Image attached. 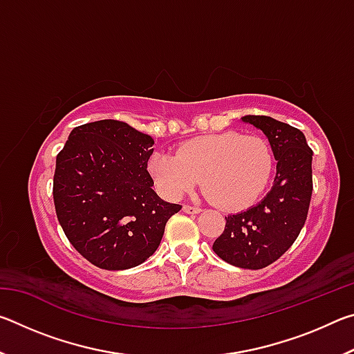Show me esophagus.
Masks as SVG:
<instances>
[{
	"mask_svg": "<svg viewBox=\"0 0 354 354\" xmlns=\"http://www.w3.org/2000/svg\"><path fill=\"white\" fill-rule=\"evenodd\" d=\"M183 211H184L185 214H198V212H201V209L196 207V206L184 205V206H183Z\"/></svg>",
	"mask_w": 354,
	"mask_h": 354,
	"instance_id": "obj_1",
	"label": "esophagus"
}]
</instances>
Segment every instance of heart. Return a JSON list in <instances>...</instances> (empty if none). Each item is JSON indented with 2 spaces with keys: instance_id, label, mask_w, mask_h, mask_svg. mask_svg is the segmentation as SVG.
<instances>
[{
  "instance_id": "obj_1",
  "label": "heart",
  "mask_w": 354,
  "mask_h": 354,
  "mask_svg": "<svg viewBox=\"0 0 354 354\" xmlns=\"http://www.w3.org/2000/svg\"><path fill=\"white\" fill-rule=\"evenodd\" d=\"M274 169L273 149L261 136L236 131L205 134L185 140L176 154L156 151L148 162L158 189L181 198L203 181L220 207L242 211L266 192Z\"/></svg>"
}]
</instances>
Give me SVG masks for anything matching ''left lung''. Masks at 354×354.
Instances as JSON below:
<instances>
[{
  "instance_id": "obj_1",
  "label": "left lung",
  "mask_w": 354,
  "mask_h": 354,
  "mask_svg": "<svg viewBox=\"0 0 354 354\" xmlns=\"http://www.w3.org/2000/svg\"><path fill=\"white\" fill-rule=\"evenodd\" d=\"M267 136L277 164L272 190L248 211L227 215L214 253L231 266L259 270L279 259L308 218L313 196V149L301 131L266 115H245Z\"/></svg>"
}]
</instances>
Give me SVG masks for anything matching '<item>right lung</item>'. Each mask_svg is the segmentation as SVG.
Here are the masks:
<instances>
[{"mask_svg":"<svg viewBox=\"0 0 354 354\" xmlns=\"http://www.w3.org/2000/svg\"><path fill=\"white\" fill-rule=\"evenodd\" d=\"M151 136L118 120L76 127L56 158L53 198L77 253L104 270L145 262L181 211L153 190Z\"/></svg>","mask_w":354,"mask_h":354,"instance_id":"obj_1","label":"right lung"}]
</instances>
